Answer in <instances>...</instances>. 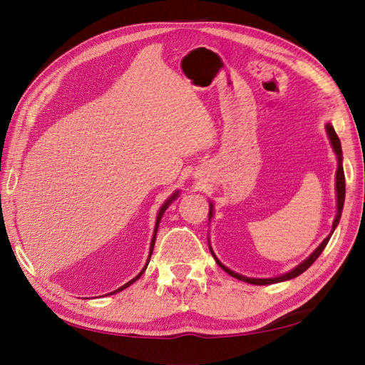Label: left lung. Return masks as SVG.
Returning a JSON list of instances; mask_svg holds the SVG:
<instances>
[{"instance_id": "8db88e82", "label": "left lung", "mask_w": 365, "mask_h": 365, "mask_svg": "<svg viewBox=\"0 0 365 365\" xmlns=\"http://www.w3.org/2000/svg\"><path fill=\"white\" fill-rule=\"evenodd\" d=\"M326 129H327V134H329L330 143H332L334 150H335L336 157H338V170H336V197H338V213H336V217H335V220H334V227H332V233H334V230L336 228V225H338V222H339L341 212H342V205H344V196H346V178H344V169H342V150H341V143H339V138H338L336 132H335V129H334V126H332V125L327 123ZM210 216H212V208H210ZM332 233H330V235L323 240V244L319 245V247H318V248L311 254V256H309V257H307L302 264H298V267H297L295 269H292L291 272H288V274H283V275H280V277H275V279H248V277H244V275L236 274V272H233L231 269H228L227 267H224V264L220 263V262L216 259V256L213 254V251H212V254H213V257H215V260H216V263L219 264V267L222 268L225 272H228L230 275H233L235 279H239V280H242V282H247V283H251V284H272V283H279V282H284V280L294 279V277H297V275H300L302 272H304V271H306L309 267H311V264H312V263L319 257V254L323 252V250L326 248L327 242H329L330 236H332Z\"/></svg>"}]
</instances>
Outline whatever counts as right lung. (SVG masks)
<instances>
[{"instance_id":"obj_1","label":"right lung","mask_w":365,"mask_h":365,"mask_svg":"<svg viewBox=\"0 0 365 365\" xmlns=\"http://www.w3.org/2000/svg\"><path fill=\"white\" fill-rule=\"evenodd\" d=\"M176 196H178V193H175V195L172 196V200H169L168 202H165V204H164V205L161 207V210H160V213H158V217H157V224H155V233H153V239H152V244H150V252H149V260H150V256H152V251H153V245H155V235H157V230H158V224H160V220H161V217H163V213L165 212V208H168V205H169V204H170V202H172V201L175 200V197H176ZM148 263H149V262H148ZM146 267H148V264H146ZM146 267H145V269H146ZM145 269H143V271H141V272H140V274L137 275V277H135V279H132L130 282H128L126 284H123V286H121V288H118L117 291H114V292H111V294L120 292V291H123L125 288H128V286H130V284H132V283H134V282H135L137 279H140V277H141V274H143V272H145ZM108 295H109V294H108Z\"/></svg>"}]
</instances>
